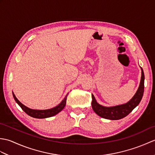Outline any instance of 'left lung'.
Segmentation results:
<instances>
[{"label": "left lung", "mask_w": 155, "mask_h": 155, "mask_svg": "<svg viewBox=\"0 0 155 155\" xmlns=\"http://www.w3.org/2000/svg\"><path fill=\"white\" fill-rule=\"evenodd\" d=\"M141 68V78L139 87L133 97L127 103L113 107H104L98 104L94 95L92 94V108L95 113L101 117L109 120H119L125 117L138 106L142 99L144 93V74L143 68Z\"/></svg>", "instance_id": "left-lung-1"}]
</instances>
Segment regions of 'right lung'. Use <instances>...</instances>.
Returning a JSON list of instances; mask_svg holds the SVG:
<instances>
[{
  "label": "right lung",
  "mask_w": 155,
  "mask_h": 155,
  "mask_svg": "<svg viewBox=\"0 0 155 155\" xmlns=\"http://www.w3.org/2000/svg\"><path fill=\"white\" fill-rule=\"evenodd\" d=\"M68 93L66 95L64 99L62 100L60 104H58L57 106H56L52 108H49V109H46V110H36V109H32V108H28L26 107L25 105L22 104L21 102H20L17 98L16 97L14 93L12 92V95L13 97H14L16 103H17L22 109L24 110L26 113H27L29 116H31L33 118H48L53 117L54 115L58 114V113L63 109L66 105V102H67V98Z\"/></svg>",
  "instance_id": "1"
}]
</instances>
